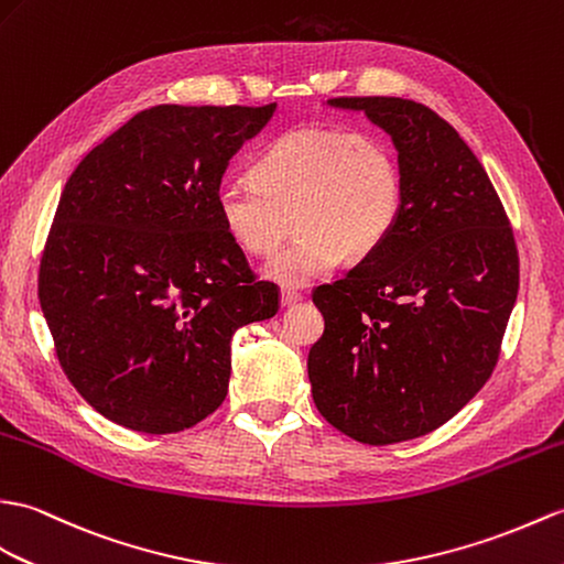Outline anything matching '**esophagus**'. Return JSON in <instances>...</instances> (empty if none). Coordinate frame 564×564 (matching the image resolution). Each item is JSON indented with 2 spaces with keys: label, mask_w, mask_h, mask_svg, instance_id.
<instances>
[{
  "label": "esophagus",
  "mask_w": 564,
  "mask_h": 564,
  "mask_svg": "<svg viewBox=\"0 0 564 564\" xmlns=\"http://www.w3.org/2000/svg\"><path fill=\"white\" fill-rule=\"evenodd\" d=\"M303 300V295H300L297 291H291V288H283L281 291V307H291L295 303H300Z\"/></svg>",
  "instance_id": "esophagus-1"
}]
</instances>
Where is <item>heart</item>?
<instances>
[{
    "label": "heart",
    "instance_id": "b5f03b06",
    "mask_svg": "<svg viewBox=\"0 0 564 564\" xmlns=\"http://www.w3.org/2000/svg\"><path fill=\"white\" fill-rule=\"evenodd\" d=\"M403 202L394 149L372 132L300 127L273 139L250 180H223L214 194L220 228L247 254H271L293 218L297 238L261 273L303 288L341 257L362 259L387 240Z\"/></svg>",
    "mask_w": 564,
    "mask_h": 564
}]
</instances>
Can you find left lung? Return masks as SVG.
<instances>
[{
    "mask_svg": "<svg viewBox=\"0 0 564 564\" xmlns=\"http://www.w3.org/2000/svg\"><path fill=\"white\" fill-rule=\"evenodd\" d=\"M394 141L403 202L387 240L317 285L324 334L310 348L317 411L362 444L437 430L488 382L519 291V252L480 161L425 105L332 98Z\"/></svg>",
    "mask_w": 564,
    "mask_h": 564,
    "instance_id": "left-lung-1",
    "label": "left lung"
}]
</instances>
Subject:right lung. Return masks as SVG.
<instances>
[{
	"mask_svg": "<svg viewBox=\"0 0 564 564\" xmlns=\"http://www.w3.org/2000/svg\"><path fill=\"white\" fill-rule=\"evenodd\" d=\"M273 110L155 105L64 185L37 297L64 375L108 421L147 435L204 421L228 394L232 334L279 312L214 206Z\"/></svg>",
	"mask_w": 564,
	"mask_h": 564,
	"instance_id": "1",
	"label": "right lung"
}]
</instances>
